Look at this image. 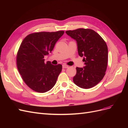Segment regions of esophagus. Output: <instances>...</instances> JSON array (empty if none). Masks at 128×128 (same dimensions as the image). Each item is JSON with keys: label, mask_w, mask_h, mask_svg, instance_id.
I'll list each match as a JSON object with an SVG mask.
<instances>
[{"label": "esophagus", "mask_w": 128, "mask_h": 128, "mask_svg": "<svg viewBox=\"0 0 128 128\" xmlns=\"http://www.w3.org/2000/svg\"><path fill=\"white\" fill-rule=\"evenodd\" d=\"M68 67H69V66L68 65H66V64H63L62 65V68H67Z\"/></svg>", "instance_id": "1"}]
</instances>
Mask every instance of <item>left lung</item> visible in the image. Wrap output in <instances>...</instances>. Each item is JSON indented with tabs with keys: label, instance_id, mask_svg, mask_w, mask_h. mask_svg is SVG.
<instances>
[{
	"label": "left lung",
	"instance_id": "obj_1",
	"mask_svg": "<svg viewBox=\"0 0 128 128\" xmlns=\"http://www.w3.org/2000/svg\"><path fill=\"white\" fill-rule=\"evenodd\" d=\"M76 40L78 53L84 57L85 66L76 67L73 82L83 88L96 86L105 75L108 62V48L99 34L91 29L79 28L66 32Z\"/></svg>",
	"mask_w": 128,
	"mask_h": 128
}]
</instances>
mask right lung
Instances as JSON below:
<instances>
[{
  "label": "right lung",
  "instance_id": "obj_1",
  "mask_svg": "<svg viewBox=\"0 0 128 128\" xmlns=\"http://www.w3.org/2000/svg\"><path fill=\"white\" fill-rule=\"evenodd\" d=\"M64 31L30 34L23 40L16 55V65L24 82L32 90L40 93L54 86L62 70L60 64L45 63L44 56L51 52Z\"/></svg>",
  "mask_w": 128,
  "mask_h": 128
}]
</instances>
